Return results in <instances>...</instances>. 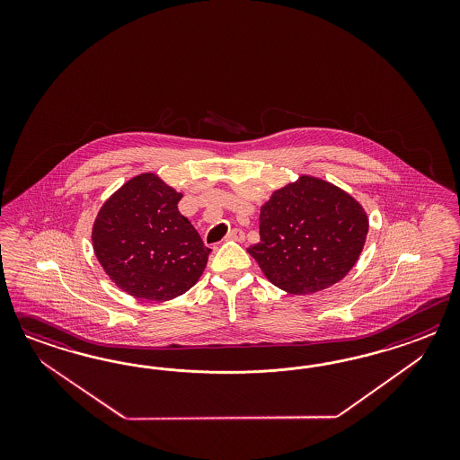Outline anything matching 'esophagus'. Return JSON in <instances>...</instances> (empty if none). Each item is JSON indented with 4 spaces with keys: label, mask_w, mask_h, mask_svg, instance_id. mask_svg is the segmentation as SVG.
I'll use <instances>...</instances> for the list:
<instances>
[{
    "label": "esophagus",
    "mask_w": 460,
    "mask_h": 460,
    "mask_svg": "<svg viewBox=\"0 0 460 460\" xmlns=\"http://www.w3.org/2000/svg\"><path fill=\"white\" fill-rule=\"evenodd\" d=\"M226 239H229V241H237V243H243L244 241V233L241 231V229H233V231H229L227 233V237Z\"/></svg>",
    "instance_id": "34e87169"
}]
</instances>
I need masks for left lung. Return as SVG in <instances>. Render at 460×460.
<instances>
[{"label": "left lung", "instance_id": "left-lung-1", "mask_svg": "<svg viewBox=\"0 0 460 460\" xmlns=\"http://www.w3.org/2000/svg\"><path fill=\"white\" fill-rule=\"evenodd\" d=\"M367 229V214L352 195L331 181L300 175L261 206L260 243L248 252L275 287L310 295L348 275Z\"/></svg>", "mask_w": 460, "mask_h": 460}]
</instances>
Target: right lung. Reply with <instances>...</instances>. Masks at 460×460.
<instances>
[{"label":"right lung","mask_w":460,"mask_h":460,"mask_svg":"<svg viewBox=\"0 0 460 460\" xmlns=\"http://www.w3.org/2000/svg\"><path fill=\"white\" fill-rule=\"evenodd\" d=\"M181 192L156 173L126 181L102 204L93 248L112 283L143 300H172L190 290L210 250L179 212Z\"/></svg>","instance_id":"add662e5"}]
</instances>
